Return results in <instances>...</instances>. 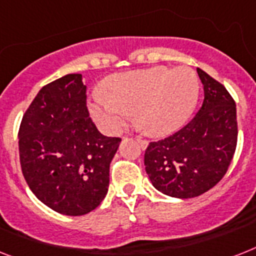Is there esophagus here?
I'll return each mask as SVG.
<instances>
[{
  "label": "esophagus",
  "mask_w": 256,
  "mask_h": 256,
  "mask_svg": "<svg viewBox=\"0 0 256 256\" xmlns=\"http://www.w3.org/2000/svg\"><path fill=\"white\" fill-rule=\"evenodd\" d=\"M135 140H136V142H138V144H139V146H140V148H142V150H144V148H146L147 146H148V142H147L146 139L136 138V139H135Z\"/></svg>",
  "instance_id": "1"
}]
</instances>
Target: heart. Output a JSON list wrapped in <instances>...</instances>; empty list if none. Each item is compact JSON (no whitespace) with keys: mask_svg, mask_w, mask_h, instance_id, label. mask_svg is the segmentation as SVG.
Returning a JSON list of instances; mask_svg holds the SVG:
<instances>
[{"mask_svg":"<svg viewBox=\"0 0 256 256\" xmlns=\"http://www.w3.org/2000/svg\"><path fill=\"white\" fill-rule=\"evenodd\" d=\"M200 78L190 67H152L114 74L104 94L90 104L96 122L106 132H120L130 114L150 135H167L186 124L196 108Z\"/></svg>","mask_w":256,"mask_h":256,"instance_id":"b5f03b06","label":"heart"}]
</instances>
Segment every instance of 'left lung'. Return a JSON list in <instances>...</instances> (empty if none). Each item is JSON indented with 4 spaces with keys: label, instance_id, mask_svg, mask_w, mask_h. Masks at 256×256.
Returning a JSON list of instances; mask_svg holds the SVG:
<instances>
[{
    "label": "left lung",
    "instance_id": "8db88e82",
    "mask_svg": "<svg viewBox=\"0 0 256 256\" xmlns=\"http://www.w3.org/2000/svg\"><path fill=\"white\" fill-rule=\"evenodd\" d=\"M204 101L193 120L144 152L152 186L167 196L190 198L208 192L225 176L238 139L236 102L221 82L197 68Z\"/></svg>",
    "mask_w": 256,
    "mask_h": 256
}]
</instances>
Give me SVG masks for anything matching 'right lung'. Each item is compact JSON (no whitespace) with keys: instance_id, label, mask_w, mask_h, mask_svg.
Returning <instances> with one entry per match:
<instances>
[{"instance_id":"add662e5","label":"right lung","mask_w":256,"mask_h":256,"mask_svg":"<svg viewBox=\"0 0 256 256\" xmlns=\"http://www.w3.org/2000/svg\"><path fill=\"white\" fill-rule=\"evenodd\" d=\"M22 174L38 200L66 216L94 210L109 186L110 162L121 138L97 130L80 74L44 85L20 126Z\"/></svg>"}]
</instances>
